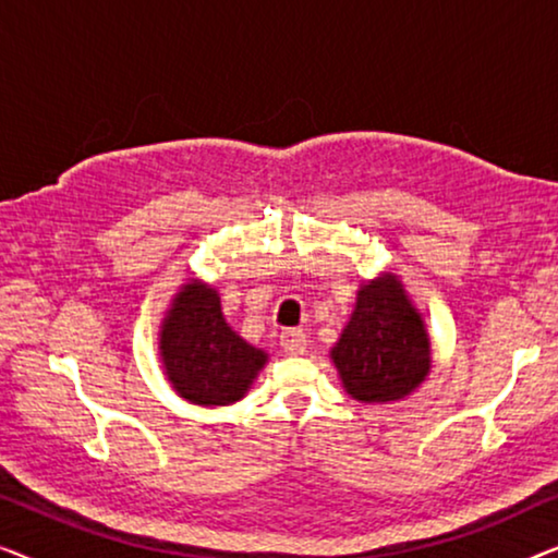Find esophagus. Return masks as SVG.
Masks as SVG:
<instances>
[{"label": "esophagus", "instance_id": "obj_1", "mask_svg": "<svg viewBox=\"0 0 558 558\" xmlns=\"http://www.w3.org/2000/svg\"><path fill=\"white\" fill-rule=\"evenodd\" d=\"M279 345L289 355H302L307 350V338L302 330H284L279 338Z\"/></svg>", "mask_w": 558, "mask_h": 558}]
</instances>
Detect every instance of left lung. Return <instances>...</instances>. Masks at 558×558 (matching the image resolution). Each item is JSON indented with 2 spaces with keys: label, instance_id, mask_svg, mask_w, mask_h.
<instances>
[{
  "label": "left lung",
  "instance_id": "8db88e82",
  "mask_svg": "<svg viewBox=\"0 0 558 558\" xmlns=\"http://www.w3.org/2000/svg\"><path fill=\"white\" fill-rule=\"evenodd\" d=\"M330 357L345 391L363 403L407 399L424 384L432 368L429 335L393 274L361 287Z\"/></svg>",
  "mask_w": 558,
  "mask_h": 558
}]
</instances>
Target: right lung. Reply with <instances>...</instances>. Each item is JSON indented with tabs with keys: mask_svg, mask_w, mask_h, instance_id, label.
I'll use <instances>...</instances> for the list:
<instances>
[{
	"mask_svg": "<svg viewBox=\"0 0 558 558\" xmlns=\"http://www.w3.org/2000/svg\"><path fill=\"white\" fill-rule=\"evenodd\" d=\"M159 355L174 391L197 407L243 399L266 365L264 350L228 327L216 289L197 279L174 294L159 330Z\"/></svg>",
	"mask_w": 558,
	"mask_h": 558,
	"instance_id": "1",
	"label": "right lung"
}]
</instances>
